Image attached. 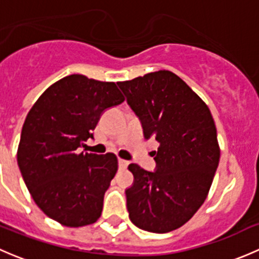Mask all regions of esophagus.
I'll return each mask as SVG.
<instances>
[{
  "instance_id": "obj_1",
  "label": "esophagus",
  "mask_w": 259,
  "mask_h": 259,
  "mask_svg": "<svg viewBox=\"0 0 259 259\" xmlns=\"http://www.w3.org/2000/svg\"><path fill=\"white\" fill-rule=\"evenodd\" d=\"M117 163H119L120 169H125L127 166V164H129V161L124 160V159H119V160H117Z\"/></svg>"
}]
</instances>
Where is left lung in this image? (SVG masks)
<instances>
[{
  "label": "left lung",
  "instance_id": "8db88e82",
  "mask_svg": "<svg viewBox=\"0 0 259 259\" xmlns=\"http://www.w3.org/2000/svg\"><path fill=\"white\" fill-rule=\"evenodd\" d=\"M139 117L146 140L159 143L155 170L130 164L125 190L138 228L166 233L187 223L207 198L219 164L217 129L204 101L171 71L160 70L117 82Z\"/></svg>",
  "mask_w": 259,
  "mask_h": 259
}]
</instances>
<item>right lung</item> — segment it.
Wrapping results in <instances>:
<instances>
[{
    "instance_id": "right-lung-1",
    "label": "right lung",
    "mask_w": 259,
    "mask_h": 259,
    "mask_svg": "<svg viewBox=\"0 0 259 259\" xmlns=\"http://www.w3.org/2000/svg\"><path fill=\"white\" fill-rule=\"evenodd\" d=\"M122 101L115 82L75 74L50 86L26 116L18 168L37 207L62 226L76 228L100 218L117 159L77 149L93 139L101 114Z\"/></svg>"
}]
</instances>
